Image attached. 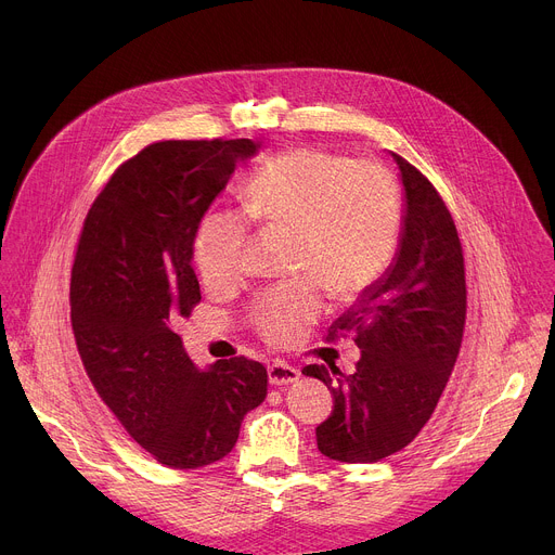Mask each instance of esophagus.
Returning a JSON list of instances; mask_svg holds the SVG:
<instances>
[{
	"instance_id": "34e87169",
	"label": "esophagus",
	"mask_w": 555,
	"mask_h": 555,
	"mask_svg": "<svg viewBox=\"0 0 555 555\" xmlns=\"http://www.w3.org/2000/svg\"><path fill=\"white\" fill-rule=\"evenodd\" d=\"M268 375H270V384H274V386H287V384H294L300 377L298 369H294L292 364H285V362L270 364Z\"/></svg>"
}]
</instances>
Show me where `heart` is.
Wrapping results in <instances>:
<instances>
[{"label":"heart","mask_w":555,"mask_h":555,"mask_svg":"<svg viewBox=\"0 0 555 555\" xmlns=\"http://www.w3.org/2000/svg\"><path fill=\"white\" fill-rule=\"evenodd\" d=\"M250 219L296 228L294 281L266 289L253 311L257 334L294 345L323 311V287L338 300L364 294L390 266L402 232L400 191L390 171L323 149L279 153L250 178L242 210L208 212L195 234V261L208 287L244 276Z\"/></svg>","instance_id":"1"}]
</instances>
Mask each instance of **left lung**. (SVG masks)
Returning a JSON list of instances; mask_svg holds the SVG:
<instances>
[{
  "mask_svg": "<svg viewBox=\"0 0 555 555\" xmlns=\"http://www.w3.org/2000/svg\"><path fill=\"white\" fill-rule=\"evenodd\" d=\"M390 157L404 186L398 253L386 272L334 321L330 338L353 334L351 375L307 364L327 384L334 411L315 428L319 450L343 463H375L406 448L430 420L456 362L465 327V268L450 210L402 155Z\"/></svg>",
  "mask_w": 555,
  "mask_h": 555,
  "instance_id": "left-lung-1",
  "label": "left lung"
}]
</instances>
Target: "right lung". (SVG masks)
Returning a JSON list of instances; mask_svg holds the SVG:
<instances>
[{
    "label": "right lung",
    "mask_w": 555,
    "mask_h": 555,
    "mask_svg": "<svg viewBox=\"0 0 555 555\" xmlns=\"http://www.w3.org/2000/svg\"><path fill=\"white\" fill-rule=\"evenodd\" d=\"M261 144L165 140L120 165L92 204L69 281L72 330L101 400L157 461L195 469L223 459L268 395L244 356L197 369L173 332L202 300L191 266L199 221L236 163Z\"/></svg>",
    "instance_id": "1"
}]
</instances>
